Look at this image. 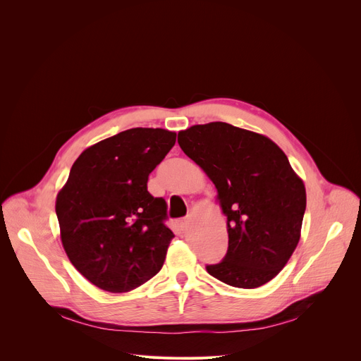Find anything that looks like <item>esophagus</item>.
Segmentation results:
<instances>
[{
  "mask_svg": "<svg viewBox=\"0 0 361 361\" xmlns=\"http://www.w3.org/2000/svg\"><path fill=\"white\" fill-rule=\"evenodd\" d=\"M188 224H190V221H188L187 218H183V219H178V221H177V225H178V228H180L181 231L187 230V226H188Z\"/></svg>",
  "mask_w": 361,
  "mask_h": 361,
  "instance_id": "esophagus-1",
  "label": "esophagus"
}]
</instances>
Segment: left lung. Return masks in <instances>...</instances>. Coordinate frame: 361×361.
<instances>
[{"label":"left lung","mask_w":361,"mask_h":361,"mask_svg":"<svg viewBox=\"0 0 361 361\" xmlns=\"http://www.w3.org/2000/svg\"><path fill=\"white\" fill-rule=\"evenodd\" d=\"M178 145L209 177L226 215L228 250L206 271L237 288L269 282L295 250L306 188L268 137L226 123L193 126Z\"/></svg>","instance_id":"1"}]
</instances>
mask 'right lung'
I'll return each instance as SVG.
<instances>
[{"label": "right lung", "instance_id": "right-lung-1", "mask_svg": "<svg viewBox=\"0 0 361 361\" xmlns=\"http://www.w3.org/2000/svg\"><path fill=\"white\" fill-rule=\"evenodd\" d=\"M164 128H130L87 147L56 196L63 247L93 286L135 290L164 264L174 234L166 202L147 192L149 174L176 145Z\"/></svg>", "mask_w": 361, "mask_h": 361}]
</instances>
